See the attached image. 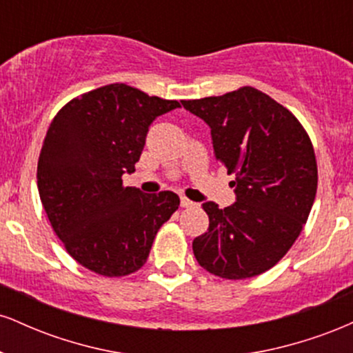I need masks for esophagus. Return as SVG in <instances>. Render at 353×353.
<instances>
[{"instance_id":"esophagus-1","label":"esophagus","mask_w":353,"mask_h":353,"mask_svg":"<svg viewBox=\"0 0 353 353\" xmlns=\"http://www.w3.org/2000/svg\"><path fill=\"white\" fill-rule=\"evenodd\" d=\"M181 208H185V209H190V208H197L196 202L189 201L188 197H181Z\"/></svg>"}]
</instances>
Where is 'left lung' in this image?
Returning <instances> with one entry per match:
<instances>
[{
    "label": "left lung",
    "mask_w": 353,
    "mask_h": 353,
    "mask_svg": "<svg viewBox=\"0 0 353 353\" xmlns=\"http://www.w3.org/2000/svg\"><path fill=\"white\" fill-rule=\"evenodd\" d=\"M210 128L214 154L236 181V202H204L208 232L192 250L201 267L230 281L255 277L292 247L317 192V161L303 125L287 108L244 86L182 101Z\"/></svg>",
    "instance_id": "obj_1"
}]
</instances>
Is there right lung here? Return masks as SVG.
<instances>
[{"instance_id":"right-lung-1","label":"right lung","mask_w":353,"mask_h":353,"mask_svg":"<svg viewBox=\"0 0 353 353\" xmlns=\"http://www.w3.org/2000/svg\"><path fill=\"white\" fill-rule=\"evenodd\" d=\"M181 108L116 83L71 99L51 121L38 161V190L52 230L81 265L106 277L145 264L154 237L177 208L171 190L124 188L149 125Z\"/></svg>"}]
</instances>
